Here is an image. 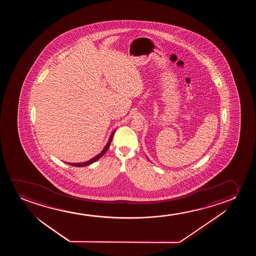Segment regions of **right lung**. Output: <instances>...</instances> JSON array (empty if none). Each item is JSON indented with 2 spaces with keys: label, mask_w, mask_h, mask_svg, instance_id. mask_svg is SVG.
Masks as SVG:
<instances>
[{
  "label": "right lung",
  "mask_w": 256,
  "mask_h": 256,
  "mask_svg": "<svg viewBox=\"0 0 256 256\" xmlns=\"http://www.w3.org/2000/svg\"><path fill=\"white\" fill-rule=\"evenodd\" d=\"M114 133H116V132H112V134H111V136L109 138L108 142V144L106 145V147L104 148V150L102 151V153H100L98 156H96L95 158H92L91 160H89V161L86 162H82V164H69L72 165V166H76V167H83V166H86V165L91 164L92 162H94L98 160L100 158H102V156H104V154H105L106 152L108 150L109 146H110V144H111V142H112V137H114Z\"/></svg>",
  "instance_id": "add662e5"
}]
</instances>
